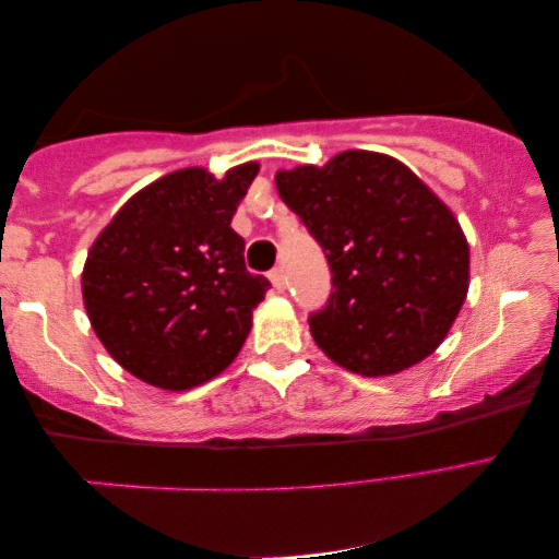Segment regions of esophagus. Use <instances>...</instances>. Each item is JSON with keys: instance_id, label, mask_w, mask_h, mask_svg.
<instances>
[{"instance_id": "obj_1", "label": "esophagus", "mask_w": 559, "mask_h": 559, "mask_svg": "<svg viewBox=\"0 0 559 559\" xmlns=\"http://www.w3.org/2000/svg\"><path fill=\"white\" fill-rule=\"evenodd\" d=\"M270 282H272V287L277 289V292L285 289V270H282V267H274V270L270 272Z\"/></svg>"}]
</instances>
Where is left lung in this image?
<instances>
[{
	"mask_svg": "<svg viewBox=\"0 0 559 559\" xmlns=\"http://www.w3.org/2000/svg\"><path fill=\"white\" fill-rule=\"evenodd\" d=\"M274 180L332 272L326 307L309 314L319 349L361 377L426 359L468 295V242L451 210L404 163L371 151Z\"/></svg>",
	"mask_w": 559,
	"mask_h": 559,
	"instance_id": "left-lung-1",
	"label": "left lung"
}]
</instances>
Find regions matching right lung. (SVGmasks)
<instances>
[{
  "mask_svg": "<svg viewBox=\"0 0 559 559\" xmlns=\"http://www.w3.org/2000/svg\"><path fill=\"white\" fill-rule=\"evenodd\" d=\"M258 163L182 168L118 210L91 247L81 289L106 352L151 386L186 391L233 364L270 280L245 267L230 223Z\"/></svg>",
  "mask_w": 559,
  "mask_h": 559,
  "instance_id": "right-lung-1",
  "label": "right lung"
}]
</instances>
